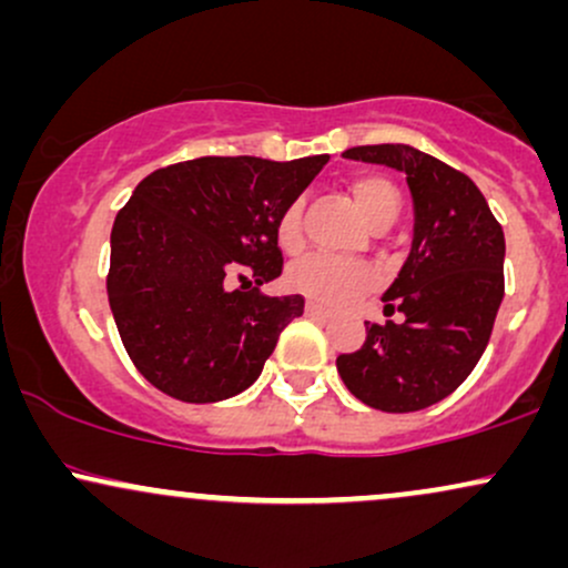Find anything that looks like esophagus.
Wrapping results in <instances>:
<instances>
[{
    "instance_id": "1",
    "label": "esophagus",
    "mask_w": 568,
    "mask_h": 568,
    "mask_svg": "<svg viewBox=\"0 0 568 568\" xmlns=\"http://www.w3.org/2000/svg\"><path fill=\"white\" fill-rule=\"evenodd\" d=\"M304 312H306V315H310V317H321V321H325V317H331V310H325L323 304H315V302H306Z\"/></svg>"
}]
</instances>
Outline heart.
<instances>
[{
    "instance_id": "heart-1",
    "label": "heart",
    "mask_w": 568,
    "mask_h": 568,
    "mask_svg": "<svg viewBox=\"0 0 568 568\" xmlns=\"http://www.w3.org/2000/svg\"><path fill=\"white\" fill-rule=\"evenodd\" d=\"M352 194H355L357 207L366 216L371 226L393 224L400 213V192L395 184L384 175H357L352 181ZM277 243L285 253H296L304 243L302 232V202H291L277 219ZM288 285L291 291L302 293V296L321 302L328 306H342L355 302L357 296L368 293L379 283L376 270L361 262H344V258L325 256V253H315V256L298 258L288 270Z\"/></svg>"
}]
</instances>
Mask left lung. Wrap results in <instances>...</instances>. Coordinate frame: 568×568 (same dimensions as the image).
<instances>
[{"label":"left lung","mask_w":568,"mask_h":568,"mask_svg":"<svg viewBox=\"0 0 568 568\" xmlns=\"http://www.w3.org/2000/svg\"><path fill=\"white\" fill-rule=\"evenodd\" d=\"M347 160L406 173L414 197V243L382 296L384 315L366 323L361 349L336 357L357 400L408 414L443 400L478 366L505 296V232L480 189L433 154L406 143L352 146Z\"/></svg>","instance_id":"left-lung-1"}]
</instances>
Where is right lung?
Wrapping results in <instances>:
<instances>
[{"label": "right lung", "mask_w": 568, "mask_h": 568, "mask_svg": "<svg viewBox=\"0 0 568 568\" xmlns=\"http://www.w3.org/2000/svg\"><path fill=\"white\" fill-rule=\"evenodd\" d=\"M325 162L197 158L135 186L112 226L106 293L130 361L160 393L216 403L258 379L304 315L298 293L258 291L283 272L277 219Z\"/></svg>", "instance_id": "add662e5"}]
</instances>
